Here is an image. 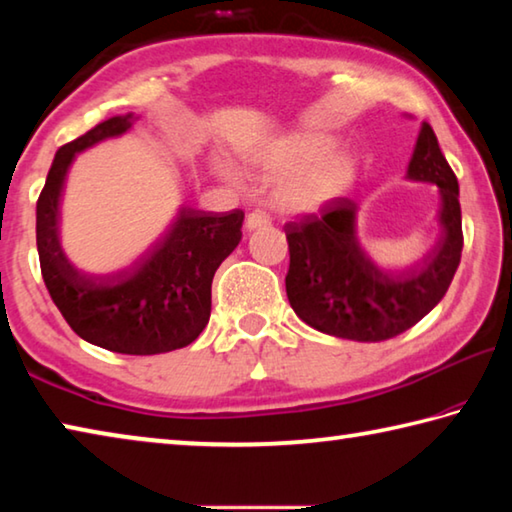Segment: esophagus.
Listing matches in <instances>:
<instances>
[{"mask_svg": "<svg viewBox=\"0 0 512 512\" xmlns=\"http://www.w3.org/2000/svg\"><path fill=\"white\" fill-rule=\"evenodd\" d=\"M268 223H271V219H268V214L259 212V210L250 212V214L246 216V230H259V228H266Z\"/></svg>", "mask_w": 512, "mask_h": 512, "instance_id": "34e87169", "label": "esophagus"}]
</instances>
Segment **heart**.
I'll list each match as a JSON object with an SVG mask.
<instances>
[{
	"mask_svg": "<svg viewBox=\"0 0 512 512\" xmlns=\"http://www.w3.org/2000/svg\"><path fill=\"white\" fill-rule=\"evenodd\" d=\"M253 171L273 178L271 198L289 214H314L336 201L354 180L357 160L343 146L329 144L323 131H291L264 140L244 155ZM221 176L232 178L225 164Z\"/></svg>",
	"mask_w": 512,
	"mask_h": 512,
	"instance_id": "obj_1",
	"label": "heart"
}]
</instances>
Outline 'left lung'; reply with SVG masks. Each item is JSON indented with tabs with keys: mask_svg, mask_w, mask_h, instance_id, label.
Listing matches in <instances>:
<instances>
[{
	"mask_svg": "<svg viewBox=\"0 0 512 512\" xmlns=\"http://www.w3.org/2000/svg\"><path fill=\"white\" fill-rule=\"evenodd\" d=\"M406 178L438 187L440 239L404 271L379 268L361 246L352 198H336L320 214L284 225L291 255L284 282L302 323L336 339L377 343L411 329L443 300L461 264V203L429 124L420 128Z\"/></svg>",
	"mask_w": 512,
	"mask_h": 512,
	"instance_id": "obj_1",
	"label": "left lung"
}]
</instances>
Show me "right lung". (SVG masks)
Segmentation results:
<instances>
[{
  "mask_svg": "<svg viewBox=\"0 0 512 512\" xmlns=\"http://www.w3.org/2000/svg\"><path fill=\"white\" fill-rule=\"evenodd\" d=\"M133 112L101 121L60 146L36 207L42 280L67 325L83 341L119 354H162L194 343L212 311L216 268L241 241L244 212L180 205L167 230L112 273H88L60 246V198L76 153L133 128Z\"/></svg>",
  "mask_w": 512,
  "mask_h": 512,
  "instance_id": "1",
  "label": "right lung"
}]
</instances>
